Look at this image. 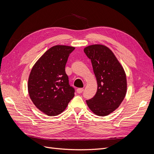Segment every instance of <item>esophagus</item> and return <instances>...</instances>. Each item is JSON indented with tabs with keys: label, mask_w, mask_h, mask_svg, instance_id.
Segmentation results:
<instances>
[{
	"label": "esophagus",
	"mask_w": 154,
	"mask_h": 154,
	"mask_svg": "<svg viewBox=\"0 0 154 154\" xmlns=\"http://www.w3.org/2000/svg\"><path fill=\"white\" fill-rule=\"evenodd\" d=\"M83 91H84V89L83 88H78V89H77V92L78 93H81L83 92Z\"/></svg>",
	"instance_id": "1"
}]
</instances>
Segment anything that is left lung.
Returning a JSON list of instances; mask_svg holds the SVG:
<instances>
[{"label":"left lung","instance_id":"obj_1","mask_svg":"<svg viewBox=\"0 0 154 154\" xmlns=\"http://www.w3.org/2000/svg\"><path fill=\"white\" fill-rule=\"evenodd\" d=\"M84 52L91 59L97 81V91L93 98L86 100L95 115L105 116L117 109L125 97L127 78L123 68L115 54L103 45H92Z\"/></svg>","mask_w":154,"mask_h":154}]
</instances>
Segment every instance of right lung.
Instances as JSON below:
<instances>
[{
	"instance_id": "right-lung-1",
	"label": "right lung",
	"mask_w": 154,
	"mask_h": 154,
	"mask_svg": "<svg viewBox=\"0 0 154 154\" xmlns=\"http://www.w3.org/2000/svg\"><path fill=\"white\" fill-rule=\"evenodd\" d=\"M75 47L56 45L48 49L33 66L28 80V92L35 106L50 116L66 108L75 95L65 66Z\"/></svg>"
}]
</instances>
